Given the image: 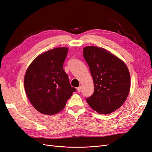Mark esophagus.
I'll use <instances>...</instances> for the list:
<instances>
[{"mask_svg":"<svg viewBox=\"0 0 152 152\" xmlns=\"http://www.w3.org/2000/svg\"><path fill=\"white\" fill-rule=\"evenodd\" d=\"M81 90H82V87L81 86H79V87L77 88V90L78 92H80V91H81Z\"/></svg>","mask_w":152,"mask_h":152,"instance_id":"1","label":"esophagus"}]
</instances>
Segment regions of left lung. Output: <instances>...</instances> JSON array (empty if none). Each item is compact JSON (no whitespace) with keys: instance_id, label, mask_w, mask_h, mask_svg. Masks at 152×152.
I'll use <instances>...</instances> for the list:
<instances>
[{"instance_id":"left-lung-1","label":"left lung","mask_w":152,"mask_h":152,"mask_svg":"<svg viewBox=\"0 0 152 152\" xmlns=\"http://www.w3.org/2000/svg\"><path fill=\"white\" fill-rule=\"evenodd\" d=\"M94 92L87 99L89 106L101 114H109L122 106L130 92V75L125 64L103 48H83Z\"/></svg>"}]
</instances>
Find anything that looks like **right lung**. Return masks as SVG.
<instances>
[{"label":"right lung","instance_id":"1","mask_svg":"<svg viewBox=\"0 0 152 152\" xmlns=\"http://www.w3.org/2000/svg\"><path fill=\"white\" fill-rule=\"evenodd\" d=\"M69 48L57 47L40 54L28 67L24 87L29 101L39 112L56 114L76 91L63 69Z\"/></svg>","mask_w":152,"mask_h":152}]
</instances>
